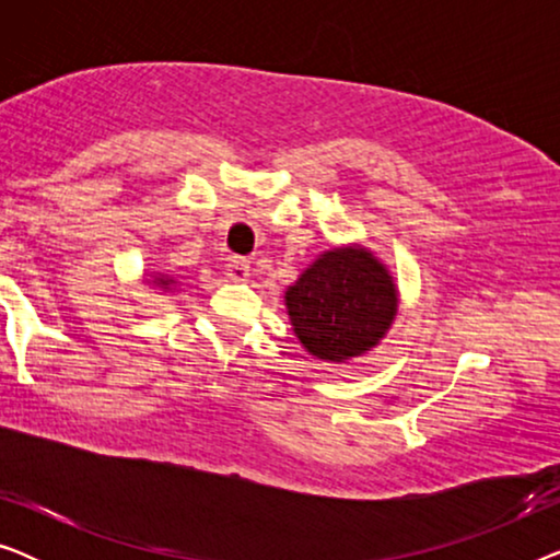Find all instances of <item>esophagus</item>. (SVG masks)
<instances>
[{
    "instance_id": "1",
    "label": "esophagus",
    "mask_w": 560,
    "mask_h": 560,
    "mask_svg": "<svg viewBox=\"0 0 560 560\" xmlns=\"http://www.w3.org/2000/svg\"><path fill=\"white\" fill-rule=\"evenodd\" d=\"M226 275H229V280L244 282L249 278V262L244 257H229L226 259Z\"/></svg>"
}]
</instances>
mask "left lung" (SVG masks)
I'll return each instance as SVG.
<instances>
[{"label":"left lung","instance_id":"obj_1","mask_svg":"<svg viewBox=\"0 0 560 560\" xmlns=\"http://www.w3.org/2000/svg\"><path fill=\"white\" fill-rule=\"evenodd\" d=\"M400 293L393 272L362 244L326 249L285 290L290 326L320 362L362 357L393 328Z\"/></svg>","mask_w":560,"mask_h":560}]
</instances>
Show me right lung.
<instances>
[{"label":"right lung","mask_w":560,"mask_h":560,"mask_svg":"<svg viewBox=\"0 0 560 560\" xmlns=\"http://www.w3.org/2000/svg\"><path fill=\"white\" fill-rule=\"evenodd\" d=\"M152 282H155L158 288H163V290H173L175 288V278H167V275H152Z\"/></svg>","instance_id":"add662e5"}]
</instances>
